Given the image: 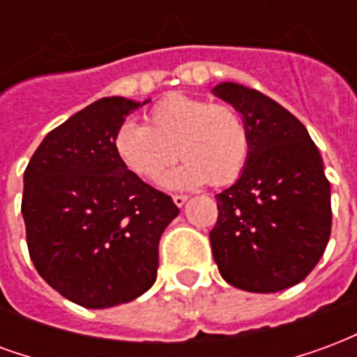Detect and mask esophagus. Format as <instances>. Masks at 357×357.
Instances as JSON below:
<instances>
[{"instance_id": "obj_1", "label": "esophagus", "mask_w": 357, "mask_h": 357, "mask_svg": "<svg viewBox=\"0 0 357 357\" xmlns=\"http://www.w3.org/2000/svg\"><path fill=\"white\" fill-rule=\"evenodd\" d=\"M172 199H174V202H176V206H183L187 201V195H174Z\"/></svg>"}]
</instances>
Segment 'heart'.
I'll return each instance as SVG.
<instances>
[{
  "mask_svg": "<svg viewBox=\"0 0 357 357\" xmlns=\"http://www.w3.org/2000/svg\"><path fill=\"white\" fill-rule=\"evenodd\" d=\"M112 149L135 178L156 181L176 155L183 162L164 178L166 187L229 185L250 156V133L231 105L174 93L156 102L147 126L124 122L112 137Z\"/></svg>",
  "mask_w": 357,
  "mask_h": 357,
  "instance_id": "b5f03b06",
  "label": "heart"
}]
</instances>
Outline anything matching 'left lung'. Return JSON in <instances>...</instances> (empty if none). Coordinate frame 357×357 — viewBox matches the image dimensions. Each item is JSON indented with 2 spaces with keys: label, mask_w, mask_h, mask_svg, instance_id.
Here are the masks:
<instances>
[{
  "label": "left lung",
  "mask_w": 357,
  "mask_h": 357,
  "mask_svg": "<svg viewBox=\"0 0 357 357\" xmlns=\"http://www.w3.org/2000/svg\"><path fill=\"white\" fill-rule=\"evenodd\" d=\"M243 114L250 156L241 178L216 195L212 255L225 281L248 292L300 283L329 243L331 183L298 118L256 89L225 82L212 89Z\"/></svg>",
  "instance_id": "8db88e82"
}]
</instances>
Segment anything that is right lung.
Listing matches in <instances>:
<instances>
[{
	"label": "right lung",
	"mask_w": 357,
	"mask_h": 357,
	"mask_svg": "<svg viewBox=\"0 0 357 357\" xmlns=\"http://www.w3.org/2000/svg\"><path fill=\"white\" fill-rule=\"evenodd\" d=\"M145 102H91L45 135L24 170L30 260L45 283L84 307L118 306L149 291L160 235L179 214L172 197L130 174L112 149L118 126Z\"/></svg>",
	"instance_id": "add662e5"
}]
</instances>
